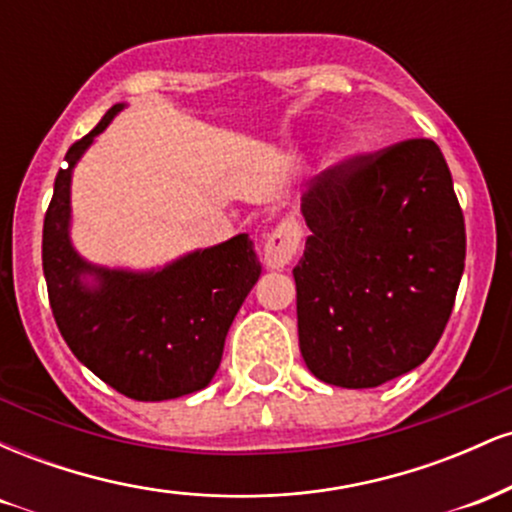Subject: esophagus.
Segmentation results:
<instances>
[{"instance_id": "1", "label": "esophagus", "mask_w": 512, "mask_h": 512, "mask_svg": "<svg viewBox=\"0 0 512 512\" xmlns=\"http://www.w3.org/2000/svg\"><path fill=\"white\" fill-rule=\"evenodd\" d=\"M303 231L296 219H281L264 238V264L269 269H284L301 248Z\"/></svg>"}]
</instances>
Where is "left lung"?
Here are the masks:
<instances>
[{"mask_svg":"<svg viewBox=\"0 0 512 512\" xmlns=\"http://www.w3.org/2000/svg\"><path fill=\"white\" fill-rule=\"evenodd\" d=\"M298 342L322 383L378 387L431 356L464 272V216L433 139L339 161L303 195Z\"/></svg>","mask_w":512,"mask_h":512,"instance_id":"1","label":"left lung"}]
</instances>
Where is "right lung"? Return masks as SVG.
I'll return each mask as SVG.
<instances>
[{
    "label": "right lung",
    "instance_id": "add662e5",
    "mask_svg": "<svg viewBox=\"0 0 512 512\" xmlns=\"http://www.w3.org/2000/svg\"><path fill=\"white\" fill-rule=\"evenodd\" d=\"M113 105L67 151L43 223V272L64 342L103 383L137 402L202 390L221 363L228 327L260 279L252 240L240 236L197 250L161 272L93 267L69 243V182L81 154L110 125ZM97 276L93 290L80 281Z\"/></svg>",
    "mask_w": 512,
    "mask_h": 512
}]
</instances>
